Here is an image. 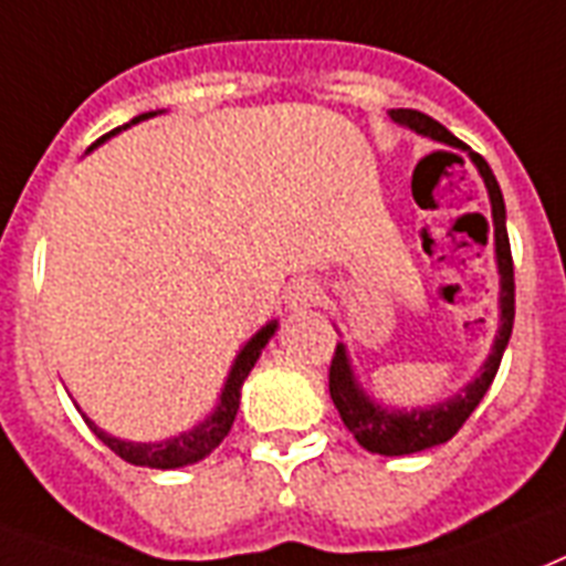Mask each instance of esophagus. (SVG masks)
<instances>
[{"label":"esophagus","mask_w":566,"mask_h":566,"mask_svg":"<svg viewBox=\"0 0 566 566\" xmlns=\"http://www.w3.org/2000/svg\"><path fill=\"white\" fill-rule=\"evenodd\" d=\"M284 302L293 311H302V307H314L319 302V284L311 282V279H296V282L287 287L284 293Z\"/></svg>","instance_id":"34e87169"}]
</instances>
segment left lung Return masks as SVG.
<instances>
[{"mask_svg":"<svg viewBox=\"0 0 566 566\" xmlns=\"http://www.w3.org/2000/svg\"><path fill=\"white\" fill-rule=\"evenodd\" d=\"M389 118L398 122L401 127L430 136L433 142H442L450 148L465 150L471 156V163L476 165L482 182L489 188L491 200V220H494V255H497V273H500V325L491 355L482 363L480 375L471 384L459 389V395L439 401L433 407H418V410H395V407H380L363 392L357 384L352 360L346 355V346L339 343L334 352L328 371V392L331 401L337 407L343 424L348 427V433L355 436L357 442L369 453H380V457H407V453H418V450L436 448L444 444L448 439L459 433V427L465 424L468 416L476 410V403L482 401V395L489 392L491 380L497 375L503 352L509 346L514 325V264H512V247H509L506 232V203H503V191L497 186V177L491 174L489 163L480 154L468 148L465 142H459L448 127L436 122V118L418 113V109H389Z\"/></svg>","mask_w":566,"mask_h":566,"instance_id":"1","label":"left lung"}]
</instances>
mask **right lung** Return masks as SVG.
Instances as JSON below:
<instances>
[{"label": "right lung", "instance_id": "add662e5", "mask_svg": "<svg viewBox=\"0 0 566 566\" xmlns=\"http://www.w3.org/2000/svg\"><path fill=\"white\" fill-rule=\"evenodd\" d=\"M156 113H163V109H156ZM156 113H142V116L133 118L130 124L145 122V118L156 116ZM130 124H124V127H130ZM118 130H122V127H118ZM118 130L107 133V136H101L95 145H101V142L109 139V136H116ZM95 145H92V148H95ZM275 328H279V323L273 319V323L264 325V328H261L259 334H255V337H252L250 343L241 348V352H238L235 363H232V369H229L227 384H223V392H220V401H218V407H214V412H211V416H206L197 427L186 430V433L171 436V439H165V442H124V439H116V436L104 433L98 424H92L84 412H81V416H84L86 424L92 427V433L98 436L101 442L107 444L113 453H118L124 462H130V465L163 468V471H168V468L195 465V462H200V459L209 457L211 450L218 448V444L227 439L229 430H232V421H235V416H238V403H241L243 380H247V375L252 371L255 360L261 357V348L268 346L270 337L275 334Z\"/></svg>", "mask_w": 566, "mask_h": 566}]
</instances>
